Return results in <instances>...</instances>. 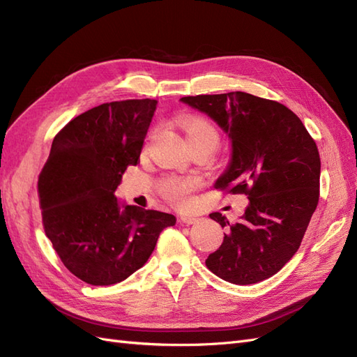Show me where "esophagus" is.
Wrapping results in <instances>:
<instances>
[{
    "mask_svg": "<svg viewBox=\"0 0 357 357\" xmlns=\"http://www.w3.org/2000/svg\"><path fill=\"white\" fill-rule=\"evenodd\" d=\"M195 222H198L197 215H190V214H185L180 218V223H185V225H193Z\"/></svg>",
    "mask_w": 357,
    "mask_h": 357,
    "instance_id": "obj_1",
    "label": "esophagus"
}]
</instances>
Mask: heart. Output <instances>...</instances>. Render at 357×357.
<instances>
[{
	"label": "heart",
	"instance_id": "obj_1",
	"mask_svg": "<svg viewBox=\"0 0 357 357\" xmlns=\"http://www.w3.org/2000/svg\"><path fill=\"white\" fill-rule=\"evenodd\" d=\"M188 146H205L211 152L219 143V132L208 121L201 117H188L181 121ZM197 188V181L192 178L168 177L160 183V192L176 205H186L190 199V192Z\"/></svg>",
	"mask_w": 357,
	"mask_h": 357
}]
</instances>
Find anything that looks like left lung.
I'll use <instances>...</instances> for the list:
<instances>
[{
	"mask_svg": "<svg viewBox=\"0 0 357 357\" xmlns=\"http://www.w3.org/2000/svg\"><path fill=\"white\" fill-rule=\"evenodd\" d=\"M180 101L207 114L231 139V160L214 188L248 198L235 225L220 213L210 214L228 232L205 265L240 286L273 277L298 252L317 207L320 156L314 139L286 105L245 92Z\"/></svg>",
	"mask_w": 357,
	"mask_h": 357,
	"instance_id": "1",
	"label": "left lung"
}]
</instances>
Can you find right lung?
I'll use <instances>...</instances> for the list:
<instances>
[{
	"label": "right lung",
	"instance_id": "add662e5",
	"mask_svg": "<svg viewBox=\"0 0 357 357\" xmlns=\"http://www.w3.org/2000/svg\"><path fill=\"white\" fill-rule=\"evenodd\" d=\"M156 100L101 104L53 138L38 177L47 238L70 273L92 286L121 283L142 268L172 214L116 198L128 165H137Z\"/></svg>",
	"mask_w": 357,
	"mask_h": 357
}]
</instances>
